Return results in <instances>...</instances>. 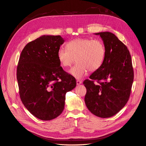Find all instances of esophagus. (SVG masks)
Listing matches in <instances>:
<instances>
[{
	"label": "esophagus",
	"mask_w": 146,
	"mask_h": 146,
	"mask_svg": "<svg viewBox=\"0 0 146 146\" xmlns=\"http://www.w3.org/2000/svg\"><path fill=\"white\" fill-rule=\"evenodd\" d=\"M76 82H77V85H80V84L82 83V82L80 80H77Z\"/></svg>",
	"instance_id": "34e87169"
}]
</instances>
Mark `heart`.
<instances>
[{"mask_svg": "<svg viewBox=\"0 0 146 146\" xmlns=\"http://www.w3.org/2000/svg\"><path fill=\"white\" fill-rule=\"evenodd\" d=\"M67 48L61 46L58 48L57 58L63 68L69 67L76 59L77 63L70 69L69 73L77 79L86 76L89 70H98L105 58V47L99 39L77 38L69 41Z\"/></svg>", "mask_w": 146, "mask_h": 146, "instance_id": "obj_1", "label": "heart"}]
</instances>
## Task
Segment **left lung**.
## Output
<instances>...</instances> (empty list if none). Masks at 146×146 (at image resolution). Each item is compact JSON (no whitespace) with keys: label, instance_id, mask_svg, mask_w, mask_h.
I'll use <instances>...</instances> for the list:
<instances>
[{"label":"left lung","instance_id":"1","mask_svg":"<svg viewBox=\"0 0 146 146\" xmlns=\"http://www.w3.org/2000/svg\"><path fill=\"white\" fill-rule=\"evenodd\" d=\"M95 35L102 39L106 55L101 67L83 82L85 102L92 114L106 118L115 115L129 100L134 73L129 50L115 35L108 32Z\"/></svg>","mask_w":146,"mask_h":146}]
</instances>
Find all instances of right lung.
Instances as JSON below:
<instances>
[{
    "label": "right lung",
    "mask_w": 146,
    "mask_h": 146,
    "mask_svg": "<svg viewBox=\"0 0 146 146\" xmlns=\"http://www.w3.org/2000/svg\"><path fill=\"white\" fill-rule=\"evenodd\" d=\"M64 40L60 35H43L29 42L22 50L17 80L22 102L31 114L43 121L63 112L66 92L76 86V80L60 66L57 52Z\"/></svg>",
    "instance_id": "1"
}]
</instances>
